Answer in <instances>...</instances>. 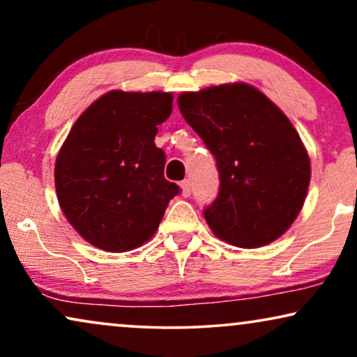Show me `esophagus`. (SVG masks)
<instances>
[{
    "label": "esophagus",
    "mask_w": 357,
    "mask_h": 357,
    "mask_svg": "<svg viewBox=\"0 0 357 357\" xmlns=\"http://www.w3.org/2000/svg\"><path fill=\"white\" fill-rule=\"evenodd\" d=\"M180 190H182L183 197H190V193H192V183H190V180H183V182H180Z\"/></svg>",
    "instance_id": "obj_1"
}]
</instances>
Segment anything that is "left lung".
I'll return each mask as SVG.
<instances>
[{
    "label": "left lung",
    "mask_w": 357,
    "mask_h": 357,
    "mask_svg": "<svg viewBox=\"0 0 357 357\" xmlns=\"http://www.w3.org/2000/svg\"><path fill=\"white\" fill-rule=\"evenodd\" d=\"M177 102L218 162L221 190L204 209L214 236L258 248L286 234L309 192L310 158L284 112L247 82L182 92Z\"/></svg>",
    "instance_id": "left-lung-1"
}]
</instances>
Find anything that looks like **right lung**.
Listing matches in <instances>:
<instances>
[{"label": "right lung", "instance_id": "add662e5", "mask_svg": "<svg viewBox=\"0 0 357 357\" xmlns=\"http://www.w3.org/2000/svg\"><path fill=\"white\" fill-rule=\"evenodd\" d=\"M172 104V92L114 89L71 126L56 154L55 190L61 213L91 245L128 252L158 231L178 193L154 144Z\"/></svg>", "mask_w": 357, "mask_h": 357}]
</instances>
